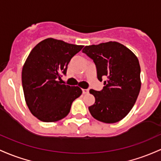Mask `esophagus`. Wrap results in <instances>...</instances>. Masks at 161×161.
<instances>
[{
	"label": "esophagus",
	"instance_id": "obj_1",
	"mask_svg": "<svg viewBox=\"0 0 161 161\" xmlns=\"http://www.w3.org/2000/svg\"><path fill=\"white\" fill-rule=\"evenodd\" d=\"M82 92H83V93H87L88 92H89V90H88L87 89H82Z\"/></svg>",
	"mask_w": 161,
	"mask_h": 161
}]
</instances>
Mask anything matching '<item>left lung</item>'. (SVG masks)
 Listing matches in <instances>:
<instances>
[{
  "mask_svg": "<svg viewBox=\"0 0 161 161\" xmlns=\"http://www.w3.org/2000/svg\"><path fill=\"white\" fill-rule=\"evenodd\" d=\"M83 52L93 59L97 78H106L102 90H90L95 97L88 107L93 118L115 123L126 116L136 102L141 89V68L136 55L117 42L85 46Z\"/></svg>",
  "mask_w": 161,
  "mask_h": 161,
  "instance_id": "obj_1",
  "label": "left lung"
}]
</instances>
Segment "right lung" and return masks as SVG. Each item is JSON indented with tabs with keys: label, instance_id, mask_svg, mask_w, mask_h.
Here are the masks:
<instances>
[{
	"label": "right lung",
	"instance_id": "obj_1",
	"mask_svg": "<svg viewBox=\"0 0 161 161\" xmlns=\"http://www.w3.org/2000/svg\"><path fill=\"white\" fill-rule=\"evenodd\" d=\"M83 47L48 38L30 52L23 67L22 85L27 106L38 119H62L81 95L80 87L62 84L61 77L66 75L68 63Z\"/></svg>",
	"mask_w": 161,
	"mask_h": 161
}]
</instances>
